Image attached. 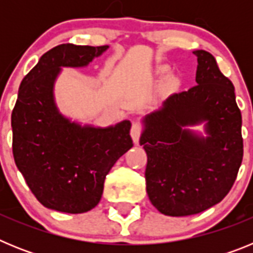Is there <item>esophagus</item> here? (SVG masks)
Masks as SVG:
<instances>
[{
	"label": "esophagus",
	"instance_id": "1",
	"mask_svg": "<svg viewBox=\"0 0 253 253\" xmlns=\"http://www.w3.org/2000/svg\"><path fill=\"white\" fill-rule=\"evenodd\" d=\"M142 130H143V128L139 123H133V126H131V130H130V135H131V138H133L134 143L139 142Z\"/></svg>",
	"mask_w": 253,
	"mask_h": 253
}]
</instances>
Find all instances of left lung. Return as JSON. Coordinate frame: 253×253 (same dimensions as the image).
<instances>
[{"label": "left lung", "instance_id": "left-lung-1", "mask_svg": "<svg viewBox=\"0 0 253 253\" xmlns=\"http://www.w3.org/2000/svg\"><path fill=\"white\" fill-rule=\"evenodd\" d=\"M196 84L144 118L147 194L165 215L202 213L222 202L243 158L242 115L234 86L209 51L195 50ZM206 122L204 138L184 128Z\"/></svg>", "mask_w": 253, "mask_h": 253}]
</instances>
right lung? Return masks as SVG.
<instances>
[{
    "label": "right lung",
    "mask_w": 253,
    "mask_h": 253,
    "mask_svg": "<svg viewBox=\"0 0 253 253\" xmlns=\"http://www.w3.org/2000/svg\"><path fill=\"white\" fill-rule=\"evenodd\" d=\"M107 48L54 46L20 84L11 115L13 160L31 193L49 209L69 214L93 209L111 167L133 147L129 120L107 128L82 126L55 106L60 67H84Z\"/></svg>",
    "instance_id": "add662e5"
}]
</instances>
